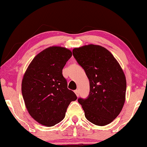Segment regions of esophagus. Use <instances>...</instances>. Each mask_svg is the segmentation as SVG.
I'll use <instances>...</instances> for the list:
<instances>
[{"mask_svg": "<svg viewBox=\"0 0 147 147\" xmlns=\"http://www.w3.org/2000/svg\"><path fill=\"white\" fill-rule=\"evenodd\" d=\"M74 92H75V94H76V96H79V90H75V91H74Z\"/></svg>", "mask_w": 147, "mask_h": 147, "instance_id": "obj_1", "label": "esophagus"}]
</instances>
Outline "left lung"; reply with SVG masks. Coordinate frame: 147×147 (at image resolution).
<instances>
[{
  "mask_svg": "<svg viewBox=\"0 0 147 147\" xmlns=\"http://www.w3.org/2000/svg\"><path fill=\"white\" fill-rule=\"evenodd\" d=\"M73 55L90 81L89 95L78 99L86 118L98 126L110 124L125 102L126 82L121 67L112 54L100 45L75 48Z\"/></svg>",
  "mask_w": 147,
  "mask_h": 147,
  "instance_id": "1",
  "label": "left lung"
}]
</instances>
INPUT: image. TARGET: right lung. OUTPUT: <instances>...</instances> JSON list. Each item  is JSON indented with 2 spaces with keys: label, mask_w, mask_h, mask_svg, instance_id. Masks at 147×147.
Wrapping results in <instances>:
<instances>
[{
  "label": "right lung",
  "mask_w": 147,
  "mask_h": 147,
  "mask_svg": "<svg viewBox=\"0 0 147 147\" xmlns=\"http://www.w3.org/2000/svg\"><path fill=\"white\" fill-rule=\"evenodd\" d=\"M71 55L66 48H47L34 57L23 76L21 89L26 108L42 125L52 126L61 122L70 102L77 99L62 74Z\"/></svg>",
  "instance_id": "1"
}]
</instances>
